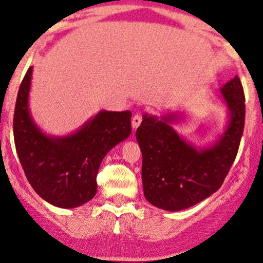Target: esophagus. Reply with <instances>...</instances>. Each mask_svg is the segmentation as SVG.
Wrapping results in <instances>:
<instances>
[{
    "label": "esophagus",
    "instance_id": "34e87169",
    "mask_svg": "<svg viewBox=\"0 0 263 263\" xmlns=\"http://www.w3.org/2000/svg\"><path fill=\"white\" fill-rule=\"evenodd\" d=\"M141 122H142V116H141V115L137 114V115H135L134 117H132V127H134L135 129L141 125Z\"/></svg>",
    "mask_w": 263,
    "mask_h": 263
}]
</instances>
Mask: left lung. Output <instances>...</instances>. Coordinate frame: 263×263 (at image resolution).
Instances as JSON below:
<instances>
[{
	"label": "left lung",
	"instance_id": "obj_1",
	"mask_svg": "<svg viewBox=\"0 0 263 263\" xmlns=\"http://www.w3.org/2000/svg\"><path fill=\"white\" fill-rule=\"evenodd\" d=\"M229 111L224 134L208 147H195L173 128L179 114L162 117L144 114L136 131L142 151L144 198L167 211H179L200 203L215 193L232 163L245 126V95L238 77L220 89Z\"/></svg>",
	"mask_w": 263,
	"mask_h": 263
}]
</instances>
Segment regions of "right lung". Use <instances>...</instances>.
I'll return each instance as SVG.
<instances>
[{"label":"right lung","instance_id":"add662e5","mask_svg":"<svg viewBox=\"0 0 263 263\" xmlns=\"http://www.w3.org/2000/svg\"><path fill=\"white\" fill-rule=\"evenodd\" d=\"M33 68L18 90L13 116L17 155L34 192L54 206L71 209L98 190L96 176L111 148L131 134V111H100L74 134L48 136L33 121L28 98Z\"/></svg>","mask_w":263,"mask_h":263}]
</instances>
